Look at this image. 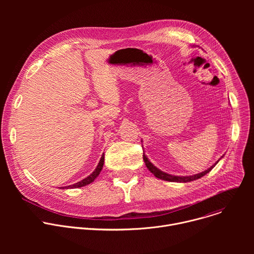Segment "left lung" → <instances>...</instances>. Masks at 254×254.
I'll list each match as a JSON object with an SVG mask.
<instances>
[{
    "mask_svg": "<svg viewBox=\"0 0 254 254\" xmlns=\"http://www.w3.org/2000/svg\"><path fill=\"white\" fill-rule=\"evenodd\" d=\"M142 158H143V161L144 163H146V166L147 168L149 169V171L151 173L154 174L155 177L161 179V180H164V181H169V182H179V183H187V182H191V181H194V180H197V179H200L201 177L205 176L206 174H208L215 166L216 164L218 163L220 161V159L223 158V156L217 161L213 166H211L209 169H207L206 171L202 172V173H199V174H195V175H192V176H174V175H171V174H168V173H165L163 171H161L160 169H158L156 166H154L150 161L149 159L147 158V156L142 155Z\"/></svg>",
    "mask_w": 254,
    "mask_h": 254,
    "instance_id": "obj_1",
    "label": "left lung"
}]
</instances>
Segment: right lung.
<instances>
[{
	"mask_svg": "<svg viewBox=\"0 0 254 254\" xmlns=\"http://www.w3.org/2000/svg\"><path fill=\"white\" fill-rule=\"evenodd\" d=\"M103 163H104V154H102L101 158H100V161L97 165V167L95 168V170L88 176L86 177L85 179L79 181V182L73 184V185H70V186H66V187H61L60 189H74V188H80V187H84L90 183H92L93 181L95 180L96 177H98V175L100 174L101 170H102V167H103Z\"/></svg>",
	"mask_w": 254,
	"mask_h": 254,
	"instance_id": "right-lung-1",
	"label": "right lung"
}]
</instances>
